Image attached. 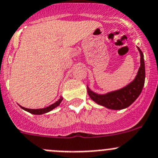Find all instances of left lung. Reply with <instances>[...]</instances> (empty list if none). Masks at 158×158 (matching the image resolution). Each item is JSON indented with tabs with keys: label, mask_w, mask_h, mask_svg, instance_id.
<instances>
[{
	"label": "left lung",
	"mask_w": 158,
	"mask_h": 158,
	"mask_svg": "<svg viewBox=\"0 0 158 158\" xmlns=\"http://www.w3.org/2000/svg\"><path fill=\"white\" fill-rule=\"evenodd\" d=\"M140 53V67L135 79L126 87L119 90L108 93L104 95L97 94L87 87L88 94L97 104L113 110H121L130 106L142 92L145 82V64L143 54L138 48Z\"/></svg>",
	"instance_id": "left-lung-1"
}]
</instances>
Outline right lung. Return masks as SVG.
I'll return each instance as SVG.
<instances>
[{"mask_svg": "<svg viewBox=\"0 0 158 158\" xmlns=\"http://www.w3.org/2000/svg\"><path fill=\"white\" fill-rule=\"evenodd\" d=\"M61 101H62V97H60V99H59L57 102H55L54 104H51V105H50L49 107H45V108H42V109H29V108H26V107H22V106H20V107H21L23 110H26V111L31 113V114H44V113L49 112L50 110H53L54 108H55L56 107H57L59 104H61Z\"/></svg>", "mask_w": 158, "mask_h": 158, "instance_id": "1", "label": "right lung"}]
</instances>
